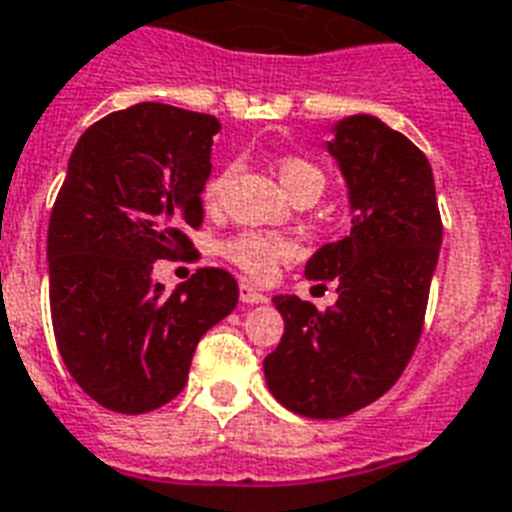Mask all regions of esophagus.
<instances>
[{"label":"esophagus","instance_id":"1","mask_svg":"<svg viewBox=\"0 0 512 512\" xmlns=\"http://www.w3.org/2000/svg\"><path fill=\"white\" fill-rule=\"evenodd\" d=\"M239 297H241V303H247V305H257L268 300V297H265L257 287H252L249 281H241L239 284Z\"/></svg>","mask_w":512,"mask_h":512}]
</instances>
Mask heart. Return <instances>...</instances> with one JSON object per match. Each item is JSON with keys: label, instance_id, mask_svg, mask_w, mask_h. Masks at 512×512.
Listing matches in <instances>:
<instances>
[{"label": "heart", "instance_id": "obj_1", "mask_svg": "<svg viewBox=\"0 0 512 512\" xmlns=\"http://www.w3.org/2000/svg\"><path fill=\"white\" fill-rule=\"evenodd\" d=\"M233 175V167H225L217 175H212L204 185V199L209 204H215L223 193L228 177ZM279 177L284 188L292 193V199H297L300 193H316L319 196L324 191V183L327 177L321 172L319 164H313L311 159L305 156H287L279 162ZM295 252L292 241L284 239V236H276V233H263V231H241L236 233L233 239H228L223 244V255L231 260L233 265H239L241 271H247L249 276L255 279H265L271 276L273 268L287 260L289 255Z\"/></svg>", "mask_w": 512, "mask_h": 512}]
</instances>
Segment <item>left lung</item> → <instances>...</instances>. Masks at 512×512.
Listing matches in <instances>:
<instances>
[{"label": "left lung", "instance_id": "left-lung-1", "mask_svg": "<svg viewBox=\"0 0 512 512\" xmlns=\"http://www.w3.org/2000/svg\"><path fill=\"white\" fill-rule=\"evenodd\" d=\"M329 154L350 188V233L324 244L305 276L337 284L327 311L276 295L279 348L263 361L279 404L340 420L388 393L412 358L441 249V212L428 156L374 116H348Z\"/></svg>", "mask_w": 512, "mask_h": 512}]
</instances>
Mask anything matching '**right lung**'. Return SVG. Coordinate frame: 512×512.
Here are the masks:
<instances>
[{"label": "right lung", "mask_w": 512, "mask_h": 512, "mask_svg": "<svg viewBox=\"0 0 512 512\" xmlns=\"http://www.w3.org/2000/svg\"><path fill=\"white\" fill-rule=\"evenodd\" d=\"M220 122L138 103L95 122L68 159L47 231L52 332L76 385L119 414L154 412L188 382L201 335L239 303L223 268L167 295L156 260L191 255Z\"/></svg>", "instance_id": "1"}]
</instances>
